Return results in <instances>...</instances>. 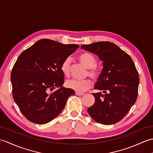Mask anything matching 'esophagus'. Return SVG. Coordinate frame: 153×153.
<instances>
[{
	"mask_svg": "<svg viewBox=\"0 0 153 153\" xmlns=\"http://www.w3.org/2000/svg\"><path fill=\"white\" fill-rule=\"evenodd\" d=\"M75 94H76V95H78V96H82V95H84L83 93H79V92H76L75 93Z\"/></svg>",
	"mask_w": 153,
	"mask_h": 153,
	"instance_id": "obj_1",
	"label": "esophagus"
}]
</instances>
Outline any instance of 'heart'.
<instances>
[{"label": "heart", "mask_w": 153, "mask_h": 153, "mask_svg": "<svg viewBox=\"0 0 153 153\" xmlns=\"http://www.w3.org/2000/svg\"><path fill=\"white\" fill-rule=\"evenodd\" d=\"M78 59L85 66L89 68L86 73V76H89L93 80H98L101 76L102 70L100 67L97 65V58L92 53L84 52L79 54ZM71 60L70 57H68L63 60L60 65V70L65 76L68 77L70 75ZM68 88L74 90L75 91L83 93L88 90L91 87L92 83L89 79L82 80L70 79L66 83Z\"/></svg>", "instance_id": "b5f03b06"}]
</instances>
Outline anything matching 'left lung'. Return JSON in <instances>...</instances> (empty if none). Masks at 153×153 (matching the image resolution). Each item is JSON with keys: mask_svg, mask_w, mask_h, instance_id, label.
I'll return each mask as SVG.
<instances>
[{"mask_svg": "<svg viewBox=\"0 0 153 153\" xmlns=\"http://www.w3.org/2000/svg\"><path fill=\"white\" fill-rule=\"evenodd\" d=\"M81 48L98 55L103 61L101 76L95 86L100 92L93 94L95 102L87 112L95 121L102 124L120 122L137 98L139 77L134 61L111 42L83 45Z\"/></svg>", "mask_w": 153, "mask_h": 153, "instance_id": "1", "label": "left lung"}]
</instances>
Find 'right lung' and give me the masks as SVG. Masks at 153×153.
Returning a JSON list of instances; mask_svg holds the SVG:
<instances>
[{"label": "right lung", "mask_w": 153, "mask_h": 153, "mask_svg": "<svg viewBox=\"0 0 153 153\" xmlns=\"http://www.w3.org/2000/svg\"><path fill=\"white\" fill-rule=\"evenodd\" d=\"M79 45L43 39L22 52L13 66L12 96L30 122L45 124L59 114L74 91L63 87L60 65ZM58 88L56 91L54 88Z\"/></svg>", "instance_id": "add662e5"}]
</instances>
